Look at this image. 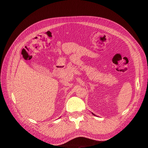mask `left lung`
<instances>
[{"label":"left lung","instance_id":"left-lung-1","mask_svg":"<svg viewBox=\"0 0 148 148\" xmlns=\"http://www.w3.org/2000/svg\"><path fill=\"white\" fill-rule=\"evenodd\" d=\"M92 114H94V115H95V114H94V113H92Z\"/></svg>","mask_w":148,"mask_h":148}]
</instances>
